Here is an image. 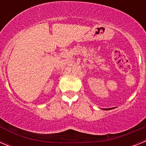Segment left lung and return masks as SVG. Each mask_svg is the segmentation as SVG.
<instances>
[{"instance_id": "1", "label": "left lung", "mask_w": 146, "mask_h": 146, "mask_svg": "<svg viewBox=\"0 0 146 146\" xmlns=\"http://www.w3.org/2000/svg\"><path fill=\"white\" fill-rule=\"evenodd\" d=\"M114 109V108H111V109H105V110H110V109Z\"/></svg>"}]
</instances>
